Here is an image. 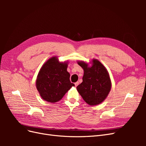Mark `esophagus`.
I'll return each instance as SVG.
<instances>
[{
	"label": "esophagus",
	"mask_w": 146,
	"mask_h": 146,
	"mask_svg": "<svg viewBox=\"0 0 146 146\" xmlns=\"http://www.w3.org/2000/svg\"><path fill=\"white\" fill-rule=\"evenodd\" d=\"M78 84H79V82H76V83H75V86L77 87V86L78 85Z\"/></svg>",
	"instance_id": "obj_1"
}]
</instances>
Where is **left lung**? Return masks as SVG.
<instances>
[{"label":"left lung","instance_id":"obj_1","mask_svg":"<svg viewBox=\"0 0 146 146\" xmlns=\"http://www.w3.org/2000/svg\"><path fill=\"white\" fill-rule=\"evenodd\" d=\"M77 63L84 71L83 82L77 87L78 93L91 106L103 102L111 88L107 69L97 59L92 60L91 66L83 61H77Z\"/></svg>","mask_w":146,"mask_h":146}]
</instances>
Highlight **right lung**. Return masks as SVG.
I'll use <instances>...</instances> for the list:
<instances>
[{"mask_svg":"<svg viewBox=\"0 0 146 146\" xmlns=\"http://www.w3.org/2000/svg\"><path fill=\"white\" fill-rule=\"evenodd\" d=\"M68 62H60L57 56H52L42 66L37 76L36 87L43 100L56 103L75 86L69 80Z\"/></svg>","mask_w":146,"mask_h":146,"instance_id":"add662e5","label":"right lung"}]
</instances>
